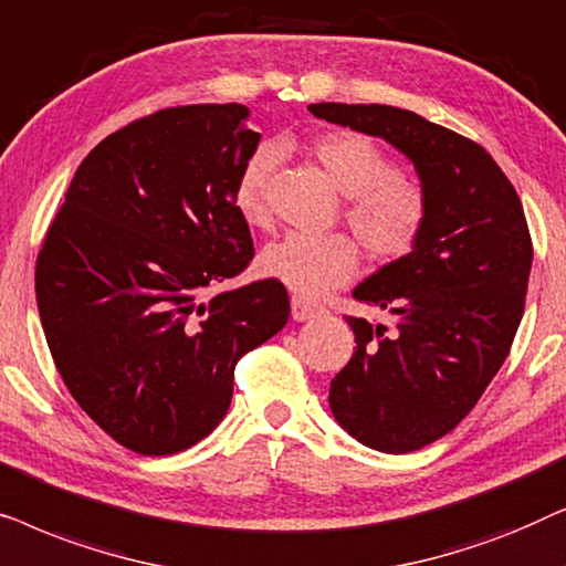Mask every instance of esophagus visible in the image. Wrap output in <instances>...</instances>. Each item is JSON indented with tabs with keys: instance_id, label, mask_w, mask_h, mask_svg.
<instances>
[{
	"instance_id": "obj_1",
	"label": "esophagus",
	"mask_w": 566,
	"mask_h": 566,
	"mask_svg": "<svg viewBox=\"0 0 566 566\" xmlns=\"http://www.w3.org/2000/svg\"><path fill=\"white\" fill-rule=\"evenodd\" d=\"M319 314H324V306L322 304H314V301L301 298V296H293L291 298V316L296 322L314 319V316H319Z\"/></svg>"
}]
</instances>
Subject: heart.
<instances>
[{
    "label": "heart",
    "instance_id": "heart-1",
    "mask_svg": "<svg viewBox=\"0 0 566 566\" xmlns=\"http://www.w3.org/2000/svg\"><path fill=\"white\" fill-rule=\"evenodd\" d=\"M312 157L345 196L343 219L378 262L407 258L430 219L428 192L374 138L358 130H329L312 142ZM277 165L275 146L244 161L234 182V208L250 227L270 221L268 182ZM358 244L347 234H289L260 254V273L298 296H322L358 273Z\"/></svg>",
    "mask_w": 566,
    "mask_h": 566
}]
</instances>
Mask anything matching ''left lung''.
<instances>
[{
    "instance_id": "8db88e82",
    "label": "left lung",
    "mask_w": 566,
    "mask_h": 566,
    "mask_svg": "<svg viewBox=\"0 0 566 566\" xmlns=\"http://www.w3.org/2000/svg\"><path fill=\"white\" fill-rule=\"evenodd\" d=\"M316 118L381 136L415 161L430 219L407 258L353 291L391 322L347 316L353 358L332 378L335 420L363 446L409 453L451 432L513 345L533 242L521 198L490 151L389 105H308Z\"/></svg>"
}]
</instances>
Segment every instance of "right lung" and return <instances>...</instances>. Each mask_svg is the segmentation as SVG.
I'll list each match as a JSON object with an SVG mask.
<instances>
[{
  "mask_svg": "<svg viewBox=\"0 0 566 566\" xmlns=\"http://www.w3.org/2000/svg\"><path fill=\"white\" fill-rule=\"evenodd\" d=\"M250 107L182 105L92 149L35 262L45 343L84 412L128 451L172 455L223 420L242 355L281 332L285 285H216L254 258L234 208Z\"/></svg>",
  "mask_w": 566,
  "mask_h": 566,
  "instance_id": "1",
  "label": "right lung"
}]
</instances>
